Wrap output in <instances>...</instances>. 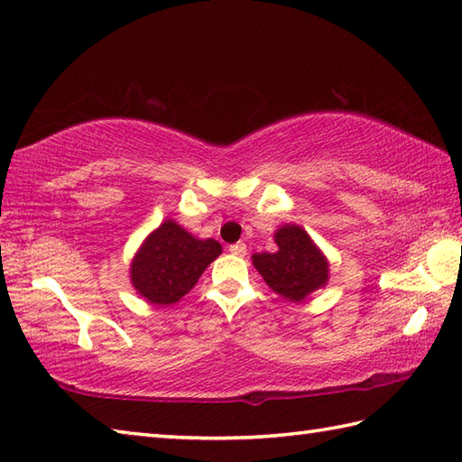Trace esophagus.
<instances>
[{
  "label": "esophagus",
  "instance_id": "esophagus-1",
  "mask_svg": "<svg viewBox=\"0 0 462 462\" xmlns=\"http://www.w3.org/2000/svg\"><path fill=\"white\" fill-rule=\"evenodd\" d=\"M230 252L234 254V256H240V258H244V256H246V244H244V242L232 244V246H230Z\"/></svg>",
  "mask_w": 462,
  "mask_h": 462
}]
</instances>
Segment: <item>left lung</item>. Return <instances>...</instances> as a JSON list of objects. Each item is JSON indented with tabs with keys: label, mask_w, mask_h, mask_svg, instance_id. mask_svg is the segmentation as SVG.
<instances>
[{
	"label": "left lung",
	"mask_w": 462,
	"mask_h": 462,
	"mask_svg": "<svg viewBox=\"0 0 462 462\" xmlns=\"http://www.w3.org/2000/svg\"><path fill=\"white\" fill-rule=\"evenodd\" d=\"M273 242L278 250L254 254L252 263L278 296L298 303L326 286L329 262L301 226H280Z\"/></svg>",
	"instance_id": "left-lung-1"
}]
</instances>
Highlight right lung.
Wrapping results in <instances>:
<instances>
[{"mask_svg":"<svg viewBox=\"0 0 462 462\" xmlns=\"http://www.w3.org/2000/svg\"><path fill=\"white\" fill-rule=\"evenodd\" d=\"M220 254V242L196 238L169 218L136 250L129 270L131 283L152 306H172L196 286L204 270Z\"/></svg>","mask_w":462,"mask_h":462,"instance_id":"add662e5","label":"right lung"}]
</instances>
